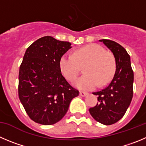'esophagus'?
Segmentation results:
<instances>
[{
  "label": "esophagus",
  "instance_id": "obj_1",
  "mask_svg": "<svg viewBox=\"0 0 146 146\" xmlns=\"http://www.w3.org/2000/svg\"><path fill=\"white\" fill-rule=\"evenodd\" d=\"M88 94V93L84 92H80V96H86Z\"/></svg>",
  "mask_w": 146,
  "mask_h": 146
}]
</instances>
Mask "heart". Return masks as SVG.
Wrapping results in <instances>:
<instances>
[{
	"label": "heart",
	"instance_id": "obj_1",
	"mask_svg": "<svg viewBox=\"0 0 146 146\" xmlns=\"http://www.w3.org/2000/svg\"><path fill=\"white\" fill-rule=\"evenodd\" d=\"M84 76L74 81V85L81 90H92L107 84L114 75L116 62L114 55L106 52L102 46L92 44L76 50L73 54L65 53L60 59L59 66L68 81L76 78L81 66H84Z\"/></svg>",
	"mask_w": 146,
	"mask_h": 146
}]
</instances>
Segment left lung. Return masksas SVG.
Returning a JSON list of instances; mask_svg holds the SVG:
<instances>
[{
	"instance_id": "1",
	"label": "left lung",
	"mask_w": 146,
	"mask_h": 146,
	"mask_svg": "<svg viewBox=\"0 0 146 146\" xmlns=\"http://www.w3.org/2000/svg\"><path fill=\"white\" fill-rule=\"evenodd\" d=\"M111 51L116 62V70L111 82L105 88L94 94L97 95L95 107L89 109L92 117L105 125L119 121L126 112L133 96L134 73L130 58L122 46L110 39H101Z\"/></svg>"
}]
</instances>
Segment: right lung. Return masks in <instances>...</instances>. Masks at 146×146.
I'll return each mask as SVG.
<instances>
[{"label":"right lung","mask_w":146,"mask_h":146,"mask_svg":"<svg viewBox=\"0 0 146 146\" xmlns=\"http://www.w3.org/2000/svg\"><path fill=\"white\" fill-rule=\"evenodd\" d=\"M68 42L46 36L26 50L19 73V97L26 112L36 123L50 125L65 115L79 92L61 73L59 62L69 49Z\"/></svg>","instance_id":"1"}]
</instances>
